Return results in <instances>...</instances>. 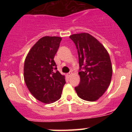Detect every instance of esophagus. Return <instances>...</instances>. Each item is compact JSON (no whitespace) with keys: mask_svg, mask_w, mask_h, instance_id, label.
<instances>
[{"mask_svg":"<svg viewBox=\"0 0 132 132\" xmlns=\"http://www.w3.org/2000/svg\"><path fill=\"white\" fill-rule=\"evenodd\" d=\"M71 75H72V73L70 72V73H67V75H67V77H70L71 76Z\"/></svg>","mask_w":132,"mask_h":132,"instance_id":"34e87169","label":"esophagus"}]
</instances>
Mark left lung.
I'll return each mask as SVG.
<instances>
[{
	"mask_svg": "<svg viewBox=\"0 0 132 132\" xmlns=\"http://www.w3.org/2000/svg\"><path fill=\"white\" fill-rule=\"evenodd\" d=\"M77 48L80 82L75 87L81 99L96 101L109 87L112 75V66L107 50L98 39L88 33L70 36ZM82 70H81V69Z\"/></svg>",
	"mask_w": 132,
	"mask_h": 132,
	"instance_id": "8db88e82",
	"label": "left lung"
}]
</instances>
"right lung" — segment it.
Masks as SVG:
<instances>
[{"label":"right lung","mask_w":132,"mask_h":132,"mask_svg":"<svg viewBox=\"0 0 132 132\" xmlns=\"http://www.w3.org/2000/svg\"><path fill=\"white\" fill-rule=\"evenodd\" d=\"M62 38L44 36L29 50L23 67L24 80L33 96L44 103L56 102L66 84L64 75L57 70L54 58Z\"/></svg>","instance_id":"right-lung-1"}]
</instances>
